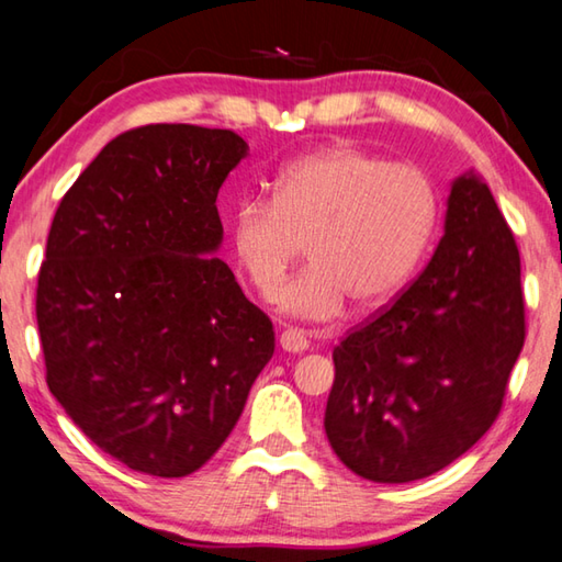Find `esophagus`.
Instances as JSON below:
<instances>
[{"label":"esophagus","mask_w":562,"mask_h":562,"mask_svg":"<svg viewBox=\"0 0 562 562\" xmlns=\"http://www.w3.org/2000/svg\"><path fill=\"white\" fill-rule=\"evenodd\" d=\"M280 347L284 351H292V355H300V351H304V349L310 347V339H307V335H304L302 329L290 327V329H284L282 335H280Z\"/></svg>","instance_id":"1"}]
</instances>
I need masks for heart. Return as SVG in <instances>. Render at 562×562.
<instances>
[{"label":"heart","instance_id":"heart-1","mask_svg":"<svg viewBox=\"0 0 562 562\" xmlns=\"http://www.w3.org/2000/svg\"><path fill=\"white\" fill-rule=\"evenodd\" d=\"M439 190L412 164L329 146L280 170L272 201L245 198L231 217L237 268L272 297L301 245L311 265L274 295L284 315L335 319L347 302L376 310L416 272L439 225Z\"/></svg>","mask_w":562,"mask_h":562}]
</instances>
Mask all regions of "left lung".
<instances>
[{
  "label": "left lung",
  "mask_w": 562,
  "mask_h": 562,
  "mask_svg": "<svg viewBox=\"0 0 562 562\" xmlns=\"http://www.w3.org/2000/svg\"><path fill=\"white\" fill-rule=\"evenodd\" d=\"M522 341L518 247L488 186L469 170L451 183L426 270L331 351L329 446L374 483L446 469L496 422Z\"/></svg>",
  "instance_id": "obj_1"
}]
</instances>
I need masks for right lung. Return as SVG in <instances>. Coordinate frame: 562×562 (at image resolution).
<instances>
[{
	"label": "right lung",
	"mask_w": 562,
	"mask_h": 562,
	"mask_svg": "<svg viewBox=\"0 0 562 562\" xmlns=\"http://www.w3.org/2000/svg\"><path fill=\"white\" fill-rule=\"evenodd\" d=\"M233 131L154 123L103 146L56 207L36 288L46 384L128 469L180 479L221 449L274 331L215 258Z\"/></svg>",
	"instance_id": "obj_1"
}]
</instances>
